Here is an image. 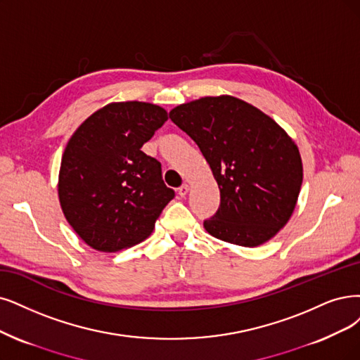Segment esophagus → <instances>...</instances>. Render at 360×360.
Listing matches in <instances>:
<instances>
[{
    "label": "esophagus",
    "mask_w": 360,
    "mask_h": 360,
    "mask_svg": "<svg viewBox=\"0 0 360 360\" xmlns=\"http://www.w3.org/2000/svg\"><path fill=\"white\" fill-rule=\"evenodd\" d=\"M188 191H190V185H188V184H182L181 187L178 188V193H179V195H181V197H185V195H187V194H188Z\"/></svg>",
    "instance_id": "obj_1"
}]
</instances>
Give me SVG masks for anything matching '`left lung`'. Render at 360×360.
<instances>
[{"label": "left lung", "instance_id": "obj_1", "mask_svg": "<svg viewBox=\"0 0 360 360\" xmlns=\"http://www.w3.org/2000/svg\"><path fill=\"white\" fill-rule=\"evenodd\" d=\"M169 117L198 145L218 182L219 209L203 224L210 236L255 248L285 227L298 202L302 160L270 115L221 95L178 105Z\"/></svg>", "mask_w": 360, "mask_h": 360}]
</instances>
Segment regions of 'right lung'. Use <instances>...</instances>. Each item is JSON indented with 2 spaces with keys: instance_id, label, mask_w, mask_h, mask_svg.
<instances>
[{
  "instance_id": "obj_1",
  "label": "right lung",
  "mask_w": 360,
  "mask_h": 360,
  "mask_svg": "<svg viewBox=\"0 0 360 360\" xmlns=\"http://www.w3.org/2000/svg\"><path fill=\"white\" fill-rule=\"evenodd\" d=\"M167 120L148 102H111L72 133L62 155L58 195L63 215L82 240L99 252L143 242L172 188L162 165L141 148Z\"/></svg>"
}]
</instances>
